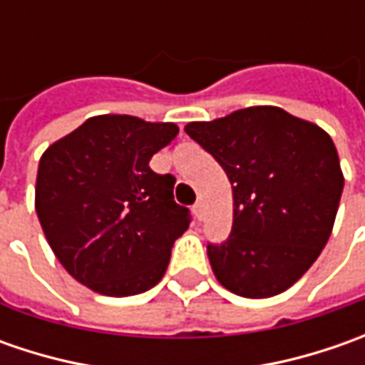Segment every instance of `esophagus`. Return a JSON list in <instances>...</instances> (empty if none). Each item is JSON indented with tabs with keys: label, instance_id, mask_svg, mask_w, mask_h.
<instances>
[{
	"label": "esophagus",
	"instance_id": "34e87169",
	"mask_svg": "<svg viewBox=\"0 0 365 365\" xmlns=\"http://www.w3.org/2000/svg\"><path fill=\"white\" fill-rule=\"evenodd\" d=\"M192 211H195V217L199 219V221H201V219L205 217V205L201 203V201H199V203H195V207H192Z\"/></svg>",
	"mask_w": 365,
	"mask_h": 365
}]
</instances>
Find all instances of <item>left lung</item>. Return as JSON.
<instances>
[{
	"instance_id": "obj_1",
	"label": "left lung",
	"mask_w": 365,
	"mask_h": 365,
	"mask_svg": "<svg viewBox=\"0 0 365 365\" xmlns=\"http://www.w3.org/2000/svg\"><path fill=\"white\" fill-rule=\"evenodd\" d=\"M185 132L232 182V237L207 245L219 284L245 299L288 290L333 232L344 173L331 135L274 106L190 121Z\"/></svg>"
}]
</instances>
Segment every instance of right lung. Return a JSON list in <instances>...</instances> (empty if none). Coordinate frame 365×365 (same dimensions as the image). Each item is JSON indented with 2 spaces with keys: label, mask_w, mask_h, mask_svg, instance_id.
Masks as SVG:
<instances>
[{
  "label": "right lung",
  "mask_w": 365,
  "mask_h": 365,
  "mask_svg": "<svg viewBox=\"0 0 365 365\" xmlns=\"http://www.w3.org/2000/svg\"><path fill=\"white\" fill-rule=\"evenodd\" d=\"M176 133L170 121L106 113L44 150L36 213L64 270L93 292L132 297L166 272L189 209L175 203V176L148 164Z\"/></svg>",
  "instance_id": "1"
}]
</instances>
